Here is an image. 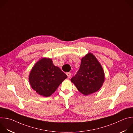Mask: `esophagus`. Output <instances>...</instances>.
I'll return each instance as SVG.
<instances>
[{"label": "esophagus", "mask_w": 133, "mask_h": 133, "mask_svg": "<svg viewBox=\"0 0 133 133\" xmlns=\"http://www.w3.org/2000/svg\"><path fill=\"white\" fill-rule=\"evenodd\" d=\"M66 75H67V77H68V78H69L71 77V74L70 72H67V73H66Z\"/></svg>", "instance_id": "1"}]
</instances>
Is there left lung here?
I'll return each instance as SVG.
<instances>
[{
  "label": "left lung",
  "instance_id": "left-lung-1",
  "mask_svg": "<svg viewBox=\"0 0 133 133\" xmlns=\"http://www.w3.org/2000/svg\"><path fill=\"white\" fill-rule=\"evenodd\" d=\"M70 80L81 94L87 96L100 89L104 81V73L96 57L89 53L81 59L78 71Z\"/></svg>",
  "mask_w": 133,
  "mask_h": 133
}]
</instances>
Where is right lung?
<instances>
[{
    "label": "right lung",
    "mask_w": 133,
    "mask_h": 133,
    "mask_svg": "<svg viewBox=\"0 0 133 133\" xmlns=\"http://www.w3.org/2000/svg\"><path fill=\"white\" fill-rule=\"evenodd\" d=\"M67 77L59 67L53 65L51 59L43 58L32 68L29 82L32 89L37 94L48 97L56 91Z\"/></svg>",
    "instance_id": "1"
}]
</instances>
